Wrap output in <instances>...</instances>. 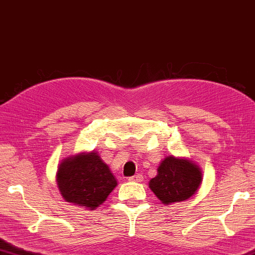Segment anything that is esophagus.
Listing matches in <instances>:
<instances>
[{
    "instance_id": "34e87169",
    "label": "esophagus",
    "mask_w": 255,
    "mask_h": 255,
    "mask_svg": "<svg viewBox=\"0 0 255 255\" xmlns=\"http://www.w3.org/2000/svg\"><path fill=\"white\" fill-rule=\"evenodd\" d=\"M129 182H142L143 181V175H140V174H137V175H134L131 177L128 178Z\"/></svg>"
}]
</instances>
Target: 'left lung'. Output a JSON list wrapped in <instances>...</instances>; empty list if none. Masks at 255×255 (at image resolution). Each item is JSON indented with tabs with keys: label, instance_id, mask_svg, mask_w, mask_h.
<instances>
[{
	"label": "left lung",
	"instance_id": "1",
	"mask_svg": "<svg viewBox=\"0 0 255 255\" xmlns=\"http://www.w3.org/2000/svg\"><path fill=\"white\" fill-rule=\"evenodd\" d=\"M201 175L193 161L170 155L160 162L157 176L151 178L149 187L162 204L169 205L191 198L201 184Z\"/></svg>",
	"mask_w": 255,
	"mask_h": 255
}]
</instances>
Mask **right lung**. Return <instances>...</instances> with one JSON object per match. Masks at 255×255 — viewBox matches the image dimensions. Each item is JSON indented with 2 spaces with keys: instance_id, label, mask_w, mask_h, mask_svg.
Here are the masks:
<instances>
[{
  "instance_id": "right-lung-1",
  "label": "right lung",
  "mask_w": 255,
  "mask_h": 255,
  "mask_svg": "<svg viewBox=\"0 0 255 255\" xmlns=\"http://www.w3.org/2000/svg\"><path fill=\"white\" fill-rule=\"evenodd\" d=\"M56 177L64 199L89 210L103 204L117 187V180L109 166L94 151L64 159Z\"/></svg>"
}]
</instances>
